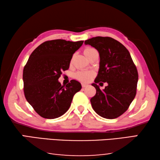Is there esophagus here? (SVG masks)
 I'll list each match as a JSON object with an SVG mask.
<instances>
[{
	"instance_id": "1",
	"label": "esophagus",
	"mask_w": 160,
	"mask_h": 160,
	"mask_svg": "<svg viewBox=\"0 0 160 160\" xmlns=\"http://www.w3.org/2000/svg\"><path fill=\"white\" fill-rule=\"evenodd\" d=\"M88 85H87V84H85V83H82V87L83 88H86V87H88Z\"/></svg>"
}]
</instances>
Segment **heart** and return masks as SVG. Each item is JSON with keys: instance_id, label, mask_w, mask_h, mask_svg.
Wrapping results in <instances>:
<instances>
[{"instance_id": "heart-1", "label": "heart", "mask_w": 160, "mask_h": 160, "mask_svg": "<svg viewBox=\"0 0 160 160\" xmlns=\"http://www.w3.org/2000/svg\"><path fill=\"white\" fill-rule=\"evenodd\" d=\"M94 49V48H90V47L86 48L85 51H84V53H85V56H87L88 53L90 52V51ZM93 76H94L93 72L91 71H89V70H80V71H78L75 74V78H76L77 80L84 82H90V81L92 79Z\"/></svg>"}]
</instances>
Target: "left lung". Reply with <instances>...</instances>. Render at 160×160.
Returning a JSON list of instances; mask_svg holds the SVG:
<instances>
[{"label":"left lung","instance_id":"obj_1","mask_svg":"<svg viewBox=\"0 0 160 160\" xmlns=\"http://www.w3.org/2000/svg\"><path fill=\"white\" fill-rule=\"evenodd\" d=\"M85 44L95 48L100 57L98 75L92 85L96 89V94L90 99L92 107L103 118H117L128 109L136 94V66L128 49L112 37H93ZM100 82L108 84L103 91L96 85Z\"/></svg>","mask_w":160,"mask_h":160}]
</instances>
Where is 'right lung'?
Returning <instances> with one entry per match:
<instances>
[{
	"label": "right lung",
	"instance_id": "1",
	"mask_svg": "<svg viewBox=\"0 0 160 160\" xmlns=\"http://www.w3.org/2000/svg\"><path fill=\"white\" fill-rule=\"evenodd\" d=\"M83 41L54 39L40 44L29 56L23 70L24 94L29 104L44 118L60 117L70 107L82 86L72 80L66 86L58 82L62 72L69 68L73 53Z\"/></svg>",
	"mask_w": 160,
	"mask_h": 160
}]
</instances>
